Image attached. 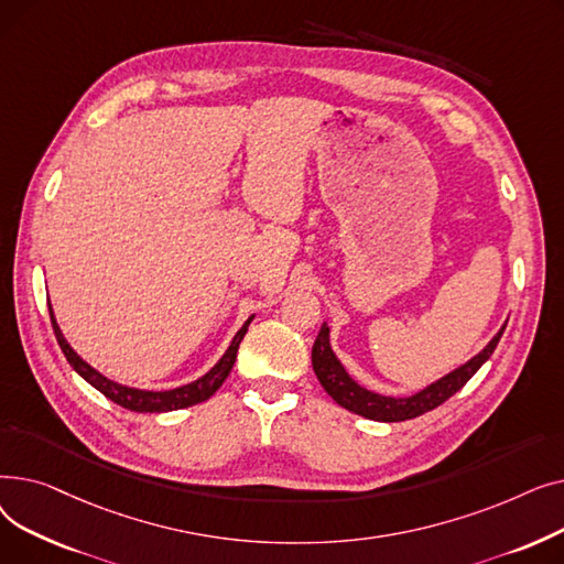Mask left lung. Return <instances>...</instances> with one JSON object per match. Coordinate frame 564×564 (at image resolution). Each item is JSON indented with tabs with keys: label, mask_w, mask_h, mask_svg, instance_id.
<instances>
[{
	"label": "left lung",
	"mask_w": 564,
	"mask_h": 564,
	"mask_svg": "<svg viewBox=\"0 0 564 564\" xmlns=\"http://www.w3.org/2000/svg\"><path fill=\"white\" fill-rule=\"evenodd\" d=\"M506 324H502L498 334L485 345V349H480L476 354V357H470L466 364H462L453 372L432 381L430 387H425L423 391L413 393V395H404V398L381 395V393H375V391L361 387V383L345 370V366L336 357V351L332 349V340H329L332 329L327 322H322V329L313 345V354H311L313 370L322 383V389L334 398V402H338L347 411L359 413V416L379 421V423H400V421L423 416V413L436 409L438 404L453 398L464 387V383L482 368V364L489 361L502 332H506Z\"/></svg>",
	"instance_id": "left-lung-1"
}]
</instances>
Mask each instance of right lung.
Instances as JSON below:
<instances>
[{"label":"right lung","mask_w":564,"mask_h":564,"mask_svg":"<svg viewBox=\"0 0 564 564\" xmlns=\"http://www.w3.org/2000/svg\"><path fill=\"white\" fill-rule=\"evenodd\" d=\"M50 308V319H52V329L56 336L58 347H62L64 357L68 359V364L73 366V370L91 383L94 389H98L105 398H109L111 402L121 404L130 411H139V413H164V411H175V409H185V406H194L198 402H205L207 398H213L221 383L226 381V377L232 370V364L237 359V347H240L249 324L253 319V315L242 324V329L237 332L228 345V349L224 351V357L207 370L203 377L185 383V387H177V389H169V391H143V389H134V387H126V383H118L109 377H105L102 372H98L94 366H88L79 354L70 347V343L64 338L62 329H58L52 304L47 302Z\"/></svg>","instance_id":"obj_1"}]
</instances>
